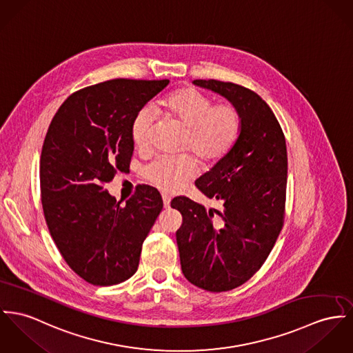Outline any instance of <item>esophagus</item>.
Segmentation results:
<instances>
[{
  "label": "esophagus",
  "mask_w": 353,
  "mask_h": 353,
  "mask_svg": "<svg viewBox=\"0 0 353 353\" xmlns=\"http://www.w3.org/2000/svg\"><path fill=\"white\" fill-rule=\"evenodd\" d=\"M163 207H165V208H169V205H170V197H169L168 194H163Z\"/></svg>",
  "instance_id": "34e87169"
}]
</instances>
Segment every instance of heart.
Returning a JSON list of instances; mask_svg holds the SVG:
<instances>
[{"label": "heart", "instance_id": "heart-1", "mask_svg": "<svg viewBox=\"0 0 353 353\" xmlns=\"http://www.w3.org/2000/svg\"><path fill=\"white\" fill-rule=\"evenodd\" d=\"M168 117L185 129L184 150L194 152L201 161L214 163L224 159L236 145L242 118L231 103L214 105V99L196 88L179 90L163 101ZM154 114L149 108L139 110L132 122V139L137 149L150 145ZM199 163L190 154L179 157L160 156L146 163L143 177L163 192H176L197 173Z\"/></svg>", "mask_w": 353, "mask_h": 353}]
</instances>
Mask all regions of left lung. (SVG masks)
<instances>
[{"label": "left lung", "instance_id": "1", "mask_svg": "<svg viewBox=\"0 0 353 353\" xmlns=\"http://www.w3.org/2000/svg\"><path fill=\"white\" fill-rule=\"evenodd\" d=\"M193 84L228 99L241 114L234 149L196 180L220 210L179 196L170 203L183 215L176 232L181 270L194 286L228 292L247 282L268 259L285 217L286 141L269 105L243 85L215 79Z\"/></svg>", "mask_w": 353, "mask_h": 353}]
</instances>
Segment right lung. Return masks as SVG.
<instances>
[{
    "label": "right lung",
    "instance_id": "1",
    "mask_svg": "<svg viewBox=\"0 0 353 353\" xmlns=\"http://www.w3.org/2000/svg\"><path fill=\"white\" fill-rule=\"evenodd\" d=\"M168 84L112 79L81 88L48 128L40 157L44 216L67 265L91 285H117L137 272L142 243L163 210L150 185H138L121 204L105 184L129 169L132 122Z\"/></svg>",
    "mask_w": 353,
    "mask_h": 353
}]
</instances>
